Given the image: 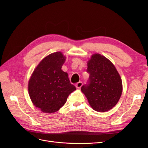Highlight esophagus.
<instances>
[{"label": "esophagus", "instance_id": "1", "mask_svg": "<svg viewBox=\"0 0 148 148\" xmlns=\"http://www.w3.org/2000/svg\"><path fill=\"white\" fill-rule=\"evenodd\" d=\"M82 85H83L82 82H79L78 83H77V84H75V86H76V88H77L79 89L80 88H81V87L82 86Z\"/></svg>", "mask_w": 148, "mask_h": 148}]
</instances>
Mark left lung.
I'll list each match as a JSON object with an SVG mask.
<instances>
[{
    "instance_id": "obj_1",
    "label": "left lung",
    "mask_w": 148,
    "mask_h": 148,
    "mask_svg": "<svg viewBox=\"0 0 148 148\" xmlns=\"http://www.w3.org/2000/svg\"><path fill=\"white\" fill-rule=\"evenodd\" d=\"M89 84L83 85L82 92L92 109L107 112L117 104L123 90L120 76L112 62L99 53H94L88 61Z\"/></svg>"
}]
</instances>
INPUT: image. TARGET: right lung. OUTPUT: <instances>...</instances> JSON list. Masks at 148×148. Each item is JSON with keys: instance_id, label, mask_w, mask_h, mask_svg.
<instances>
[{"instance_id": "1", "label": "right lung", "mask_w": 148, "mask_h": 148, "mask_svg": "<svg viewBox=\"0 0 148 148\" xmlns=\"http://www.w3.org/2000/svg\"><path fill=\"white\" fill-rule=\"evenodd\" d=\"M66 57L61 52L51 53L39 62L29 79V96L33 105L44 113H54L63 106L76 88L68 73L62 70Z\"/></svg>"}]
</instances>
